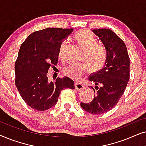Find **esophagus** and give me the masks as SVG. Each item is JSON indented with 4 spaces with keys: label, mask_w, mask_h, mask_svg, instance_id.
Segmentation results:
<instances>
[{
    "label": "esophagus",
    "mask_w": 146,
    "mask_h": 146,
    "mask_svg": "<svg viewBox=\"0 0 146 146\" xmlns=\"http://www.w3.org/2000/svg\"><path fill=\"white\" fill-rule=\"evenodd\" d=\"M74 86H75V88L78 91H80V90H81L83 88H84L83 85L81 83L78 82H76L75 84H74Z\"/></svg>",
    "instance_id": "1"
}]
</instances>
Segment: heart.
<instances>
[{"instance_id": "obj_1", "label": "heart", "mask_w": 146, "mask_h": 146, "mask_svg": "<svg viewBox=\"0 0 146 146\" xmlns=\"http://www.w3.org/2000/svg\"><path fill=\"white\" fill-rule=\"evenodd\" d=\"M74 38L79 45L84 50L83 58L88 62H72L65 66L63 72L65 75L74 79H80L89 70L102 68L107 60V52L103 45L97 44L95 37L86 30H82L75 34ZM66 41L60 43L58 49V56L62 57Z\"/></svg>"}]
</instances>
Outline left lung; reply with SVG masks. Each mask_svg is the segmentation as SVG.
Wrapping results in <instances>:
<instances>
[{"label": "left lung", "instance_id": "obj_1", "mask_svg": "<svg viewBox=\"0 0 146 146\" xmlns=\"http://www.w3.org/2000/svg\"><path fill=\"white\" fill-rule=\"evenodd\" d=\"M107 51V60L103 68L90 76L95 84L96 95L90 103H80L92 114H102L112 109L124 92L129 80V58L124 42L112 31L107 29L93 30Z\"/></svg>", "mask_w": 146, "mask_h": 146}]
</instances>
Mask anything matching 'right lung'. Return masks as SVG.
Wrapping results in <instances>:
<instances>
[{"mask_svg":"<svg viewBox=\"0 0 146 146\" xmlns=\"http://www.w3.org/2000/svg\"><path fill=\"white\" fill-rule=\"evenodd\" d=\"M72 29H47L34 32L23 42L15 62V85L28 106L38 111H44L58 102L61 90L74 89V82L68 77L48 80L50 67L58 63L62 40Z\"/></svg>","mask_w":146,"mask_h":146,"instance_id":"obj_1","label":"right lung"}]
</instances>
